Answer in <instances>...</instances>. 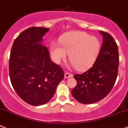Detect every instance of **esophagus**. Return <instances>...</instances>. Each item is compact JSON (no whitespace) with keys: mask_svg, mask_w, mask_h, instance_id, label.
Instances as JSON below:
<instances>
[{"mask_svg":"<svg viewBox=\"0 0 128 128\" xmlns=\"http://www.w3.org/2000/svg\"><path fill=\"white\" fill-rule=\"evenodd\" d=\"M65 78H72L73 77V74H70V73H68V72H66L65 74Z\"/></svg>","mask_w":128,"mask_h":128,"instance_id":"1","label":"esophagus"}]
</instances>
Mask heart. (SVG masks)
Segmentation results:
<instances>
[{
  "mask_svg": "<svg viewBox=\"0 0 128 128\" xmlns=\"http://www.w3.org/2000/svg\"><path fill=\"white\" fill-rule=\"evenodd\" d=\"M61 46L57 42L50 45L52 59L56 64L69 59L78 71H86L91 68L97 59L101 50V42L98 38L90 36L82 31H70L60 39Z\"/></svg>",
  "mask_w": 128,
  "mask_h": 128,
  "instance_id": "obj_1",
  "label": "heart"
}]
</instances>
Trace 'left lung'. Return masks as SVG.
<instances>
[{"label":"left lung","instance_id":"1","mask_svg":"<svg viewBox=\"0 0 128 128\" xmlns=\"http://www.w3.org/2000/svg\"><path fill=\"white\" fill-rule=\"evenodd\" d=\"M102 46L92 67L82 74H74L77 85L72 95L80 103L92 104L101 101L111 92L117 79L118 48L108 33L100 30Z\"/></svg>","mask_w":128,"mask_h":128}]
</instances>
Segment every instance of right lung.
Listing matches in <instances>:
<instances>
[{
  "instance_id": "right-lung-1",
  "label": "right lung",
  "mask_w": 128,
  "mask_h": 128,
  "mask_svg": "<svg viewBox=\"0 0 128 128\" xmlns=\"http://www.w3.org/2000/svg\"><path fill=\"white\" fill-rule=\"evenodd\" d=\"M49 28L32 27L15 39L9 59L11 84L22 100L32 106L49 102L64 79L59 66L50 58L47 47L40 43Z\"/></svg>"
}]
</instances>
